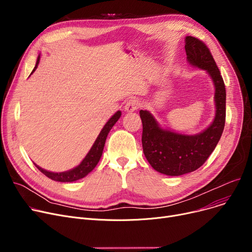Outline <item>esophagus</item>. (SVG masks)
Segmentation results:
<instances>
[{"mask_svg":"<svg viewBox=\"0 0 252 252\" xmlns=\"http://www.w3.org/2000/svg\"><path fill=\"white\" fill-rule=\"evenodd\" d=\"M140 106V102L138 99L136 98H130L129 100H127V102L125 103V111L129 112V113H132L136 111Z\"/></svg>","mask_w":252,"mask_h":252,"instance_id":"esophagus-1","label":"esophagus"}]
</instances>
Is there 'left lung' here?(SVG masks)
Segmentation results:
<instances>
[{
  "instance_id": "obj_1",
  "label": "left lung",
  "mask_w": 252,
  "mask_h": 252,
  "mask_svg": "<svg viewBox=\"0 0 252 252\" xmlns=\"http://www.w3.org/2000/svg\"><path fill=\"white\" fill-rule=\"evenodd\" d=\"M185 51L189 64L205 70L214 82L216 116L202 132L186 135L162 129L149 111L140 110L144 156L156 171L168 176H180L200 168L216 149L226 120V87L209 48L198 38L186 36Z\"/></svg>"
}]
</instances>
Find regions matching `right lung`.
Returning <instances> with one entry per match:
<instances>
[{
  "instance_id": "obj_1",
  "label": "right lung",
  "mask_w": 252,
  "mask_h": 252,
  "mask_svg": "<svg viewBox=\"0 0 252 252\" xmlns=\"http://www.w3.org/2000/svg\"><path fill=\"white\" fill-rule=\"evenodd\" d=\"M39 56L36 60V64L34 69L32 70V74L35 71V69L37 68V65L39 63ZM121 117V112L118 111L117 113H115L111 118L110 120L106 123V125L103 126V128L101 129L100 133L98 134L97 138L95 139L94 145L92 146L91 151L88 152V154L85 156V158H83V160L80 162V164L75 167L74 169H71L69 171L66 172H61V173H54V172H49L47 170H44L40 167H38L37 165H35V167L43 174L46 175L48 178L54 180V181H58V182H73L79 180L81 178H84V177L91 173L95 166L97 165V162L100 159V157L102 155V151H103V146H105V142L107 139V136L109 134L110 130L113 128V126L116 124V122L119 120V118Z\"/></svg>"
}]
</instances>
